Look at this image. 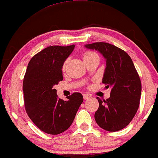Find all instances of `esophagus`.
Listing matches in <instances>:
<instances>
[{
	"mask_svg": "<svg viewBox=\"0 0 158 158\" xmlns=\"http://www.w3.org/2000/svg\"><path fill=\"white\" fill-rule=\"evenodd\" d=\"M90 97V95H89V94H83V98H84V99H89Z\"/></svg>",
	"mask_w": 158,
	"mask_h": 158,
	"instance_id": "esophagus-1",
	"label": "esophagus"
}]
</instances>
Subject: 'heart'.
I'll return each mask as SVG.
<instances>
[{
    "label": "heart",
    "instance_id": "obj_1",
    "mask_svg": "<svg viewBox=\"0 0 158 158\" xmlns=\"http://www.w3.org/2000/svg\"><path fill=\"white\" fill-rule=\"evenodd\" d=\"M97 56V53H95L94 52H92V51H86L84 52V54H83V59H88V58H90V57H93V56ZM65 66V64H64V67Z\"/></svg>",
    "mask_w": 158,
    "mask_h": 158
}]
</instances>
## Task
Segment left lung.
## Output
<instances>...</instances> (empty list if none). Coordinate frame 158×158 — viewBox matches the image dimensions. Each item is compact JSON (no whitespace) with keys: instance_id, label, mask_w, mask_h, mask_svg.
<instances>
[{"instance_id":"1","label":"left lung","mask_w":158,"mask_h":158,"mask_svg":"<svg viewBox=\"0 0 158 158\" xmlns=\"http://www.w3.org/2000/svg\"><path fill=\"white\" fill-rule=\"evenodd\" d=\"M85 48L99 51L106 60L102 83L111 88L106 100L97 97L99 108L94 114L98 126L117 131L129 124L139 108L141 81L131 57L122 49L108 43L96 42Z\"/></svg>"}]
</instances>
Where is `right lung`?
I'll return each instance as SVG.
<instances>
[{
  "mask_svg": "<svg viewBox=\"0 0 158 158\" xmlns=\"http://www.w3.org/2000/svg\"><path fill=\"white\" fill-rule=\"evenodd\" d=\"M75 45L50 46L30 59L23 81L27 115L40 130L59 135L71 126L83 102L80 93H73L64 101L58 98L54 85L63 80L62 66Z\"/></svg>",
  "mask_w": 158,
  "mask_h": 158,
  "instance_id": "add662e5",
  "label": "right lung"
}]
</instances>
